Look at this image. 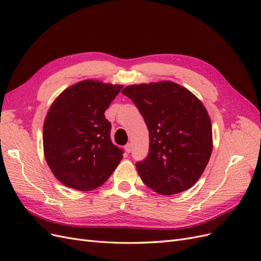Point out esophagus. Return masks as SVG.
<instances>
[{"instance_id":"esophagus-1","label":"esophagus","mask_w":261,"mask_h":261,"mask_svg":"<svg viewBox=\"0 0 261 261\" xmlns=\"http://www.w3.org/2000/svg\"><path fill=\"white\" fill-rule=\"evenodd\" d=\"M131 149H132V145H131V143H128L127 145L124 146V150L127 151V152H130V151H131Z\"/></svg>"}]
</instances>
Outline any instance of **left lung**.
Instances as JSON below:
<instances>
[{
	"label": "left lung",
	"mask_w": 261,
	"mask_h": 261,
	"mask_svg": "<svg viewBox=\"0 0 261 261\" xmlns=\"http://www.w3.org/2000/svg\"><path fill=\"white\" fill-rule=\"evenodd\" d=\"M121 93L136 104L149 132L148 155L136 165L142 180L166 196L194 186L213 148L203 104L172 82L131 85Z\"/></svg>",
	"instance_id": "left-lung-1"
}]
</instances>
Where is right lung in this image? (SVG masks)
Wrapping results in <instances>:
<instances>
[{
  "mask_svg": "<svg viewBox=\"0 0 261 261\" xmlns=\"http://www.w3.org/2000/svg\"><path fill=\"white\" fill-rule=\"evenodd\" d=\"M121 85L83 81L64 90L50 106L43 130L46 161L63 185L82 191L100 187L122 159L111 140L105 111Z\"/></svg>",
  "mask_w": 261,
  "mask_h": 261,
  "instance_id": "add662e5",
  "label": "right lung"
}]
</instances>
